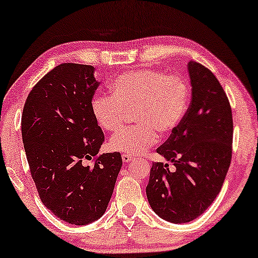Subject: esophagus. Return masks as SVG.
Masks as SVG:
<instances>
[{
	"mask_svg": "<svg viewBox=\"0 0 258 258\" xmlns=\"http://www.w3.org/2000/svg\"><path fill=\"white\" fill-rule=\"evenodd\" d=\"M121 158H122V161L125 162V164H127V162L132 161L133 160V156L128 155V154H122V155H121Z\"/></svg>",
	"mask_w": 258,
	"mask_h": 258,
	"instance_id": "esophagus-1",
	"label": "esophagus"
}]
</instances>
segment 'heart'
Listing matches in <instances>:
<instances>
[{
    "label": "heart",
    "mask_w": 258,
    "mask_h": 258,
    "mask_svg": "<svg viewBox=\"0 0 258 258\" xmlns=\"http://www.w3.org/2000/svg\"><path fill=\"white\" fill-rule=\"evenodd\" d=\"M111 94H96L91 110L104 131H115L126 120L127 111L138 125L115 133L109 149L128 155L147 152L158 142L159 134L172 133L184 117L189 104V86L179 76L158 70L126 73L110 85Z\"/></svg>",
    "instance_id": "obj_1"
}]
</instances>
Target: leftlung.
Wrapping results in <instances>:
<instances>
[{
  "label": "left lung",
  "mask_w": 258,
  "mask_h": 258,
  "mask_svg": "<svg viewBox=\"0 0 258 258\" xmlns=\"http://www.w3.org/2000/svg\"><path fill=\"white\" fill-rule=\"evenodd\" d=\"M191 100L179 126L156 153L172 162H154L147 185L150 207L174 224L198 218L214 203L226 178L233 143L232 108L216 76L189 60Z\"/></svg>",
  "instance_id": "8db88e82"
}]
</instances>
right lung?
I'll use <instances>...</instances> for the list:
<instances>
[{
    "label": "right lung",
    "mask_w": 258,
    "mask_h": 258,
    "mask_svg": "<svg viewBox=\"0 0 258 258\" xmlns=\"http://www.w3.org/2000/svg\"><path fill=\"white\" fill-rule=\"evenodd\" d=\"M99 82L92 65L64 63L34 86L22 115V135L31 177L43 205L75 226L104 215L122 159L97 156L104 142L91 102ZM96 157L92 167L84 161Z\"/></svg>",
    "instance_id": "obj_1"
}]
</instances>
